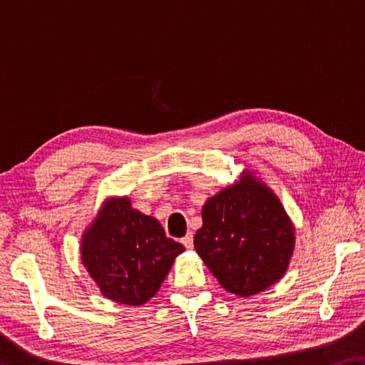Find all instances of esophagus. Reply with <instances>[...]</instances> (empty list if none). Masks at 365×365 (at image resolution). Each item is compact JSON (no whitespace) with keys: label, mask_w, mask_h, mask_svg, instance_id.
Listing matches in <instances>:
<instances>
[{"label":"esophagus","mask_w":365,"mask_h":365,"mask_svg":"<svg viewBox=\"0 0 365 365\" xmlns=\"http://www.w3.org/2000/svg\"><path fill=\"white\" fill-rule=\"evenodd\" d=\"M182 244L185 245V248H188V250H190V248H193V234L185 235L182 239Z\"/></svg>","instance_id":"34e87169"}]
</instances>
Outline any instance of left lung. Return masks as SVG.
Returning <instances> with one entry per match:
<instances>
[{
    "mask_svg": "<svg viewBox=\"0 0 365 365\" xmlns=\"http://www.w3.org/2000/svg\"><path fill=\"white\" fill-rule=\"evenodd\" d=\"M201 216L195 248L225 291L255 296L284 276L296 244L294 224L252 172L211 196Z\"/></svg>",
    "mask_w": 365,
    "mask_h": 365,
    "instance_id": "obj_1",
    "label": "left lung"
}]
</instances>
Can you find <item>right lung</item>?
<instances>
[{
	"instance_id": "right-lung-1",
	"label": "right lung",
	"mask_w": 365,
	"mask_h": 365,
	"mask_svg": "<svg viewBox=\"0 0 365 365\" xmlns=\"http://www.w3.org/2000/svg\"><path fill=\"white\" fill-rule=\"evenodd\" d=\"M183 250L126 196L108 198L81 239L83 264L102 296L135 307L154 297Z\"/></svg>"
}]
</instances>
